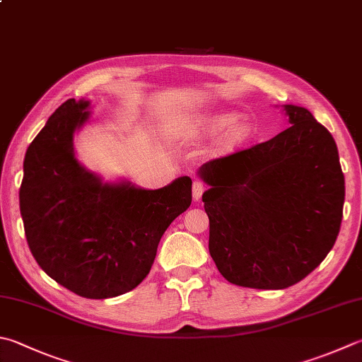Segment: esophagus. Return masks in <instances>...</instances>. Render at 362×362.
I'll list each match as a JSON object with an SVG mask.
<instances>
[{
	"mask_svg": "<svg viewBox=\"0 0 362 362\" xmlns=\"http://www.w3.org/2000/svg\"><path fill=\"white\" fill-rule=\"evenodd\" d=\"M204 189H206V186L202 181H194V186H192V195H194V200H200L202 195L204 192Z\"/></svg>",
	"mask_w": 362,
	"mask_h": 362,
	"instance_id": "1",
	"label": "esophagus"
}]
</instances>
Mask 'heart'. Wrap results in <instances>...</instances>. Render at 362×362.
Segmentation results:
<instances>
[{"mask_svg":"<svg viewBox=\"0 0 362 362\" xmlns=\"http://www.w3.org/2000/svg\"><path fill=\"white\" fill-rule=\"evenodd\" d=\"M228 127L230 129L227 132V141L230 145H240L250 135L247 122H236V115L230 112L200 115V117L190 119L187 124L189 132L194 135H216Z\"/></svg>","mask_w":362,"mask_h":362,"instance_id":"obj_1","label":"heart"}]
</instances>
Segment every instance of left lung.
I'll use <instances>...</instances> for the list:
<instances>
[{
  "mask_svg": "<svg viewBox=\"0 0 362 362\" xmlns=\"http://www.w3.org/2000/svg\"><path fill=\"white\" fill-rule=\"evenodd\" d=\"M274 139L203 163L209 254L240 287L282 290L310 274L337 240L345 178L328 129L304 107L284 105Z\"/></svg>",
  "mask_w": 362,
  "mask_h": 362,
  "instance_id": "left-lung-1",
  "label": "left lung"
}]
</instances>
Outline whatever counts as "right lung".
Instances as JSON below:
<instances>
[{
    "mask_svg": "<svg viewBox=\"0 0 362 362\" xmlns=\"http://www.w3.org/2000/svg\"><path fill=\"white\" fill-rule=\"evenodd\" d=\"M90 100L59 105L23 160L20 213L33 257L53 281L90 299L119 296L148 276L168 225L192 202V180L149 190L108 182L75 158Z\"/></svg>",
    "mask_w": 362,
    "mask_h": 362,
    "instance_id": "add662e5",
    "label": "right lung"
}]
</instances>
